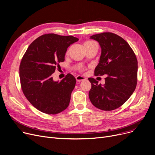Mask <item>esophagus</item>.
<instances>
[{
  "label": "esophagus",
  "instance_id": "esophagus-1",
  "mask_svg": "<svg viewBox=\"0 0 155 155\" xmlns=\"http://www.w3.org/2000/svg\"><path fill=\"white\" fill-rule=\"evenodd\" d=\"M86 79L85 77H83V76H80V75H78L77 77H76V80L77 82H82V81H84Z\"/></svg>",
  "mask_w": 155,
  "mask_h": 155
}]
</instances>
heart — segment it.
Wrapping results in <instances>:
<instances>
[{
  "instance_id": "heart-1",
  "label": "heart",
  "mask_w": 155,
  "mask_h": 155,
  "mask_svg": "<svg viewBox=\"0 0 155 155\" xmlns=\"http://www.w3.org/2000/svg\"><path fill=\"white\" fill-rule=\"evenodd\" d=\"M94 43V41H86L84 43V46H85V45H90V44H91V43ZM68 53V51H67V53ZM85 70V68H84V67H81L80 68V70L81 71H84Z\"/></svg>"
}]
</instances>
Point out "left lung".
<instances>
[{
    "label": "left lung",
    "instance_id": "left-lung-1",
    "mask_svg": "<svg viewBox=\"0 0 155 155\" xmlns=\"http://www.w3.org/2000/svg\"><path fill=\"white\" fill-rule=\"evenodd\" d=\"M102 53L94 75H107L105 84L88 78L92 87L88 95L95 107L102 110H114L123 105L134 92L137 82V60L123 38L110 32L94 35Z\"/></svg>",
    "mask_w": 155,
    "mask_h": 155
}]
</instances>
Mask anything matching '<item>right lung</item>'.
Listing matches in <instances>:
<instances>
[{
    "mask_svg": "<svg viewBox=\"0 0 155 155\" xmlns=\"http://www.w3.org/2000/svg\"><path fill=\"white\" fill-rule=\"evenodd\" d=\"M78 40L72 36L45 34L36 39L24 53L19 66L21 88L39 111L56 114L68 107L76 79L68 73L61 82H54L52 74L64 61L68 46Z\"/></svg>",
    "mask_w": 155,
    "mask_h": 155,
    "instance_id": "add662e5",
    "label": "right lung"
}]
</instances>
